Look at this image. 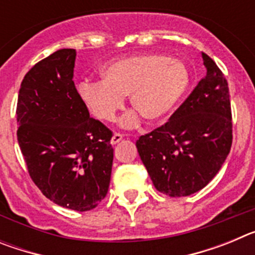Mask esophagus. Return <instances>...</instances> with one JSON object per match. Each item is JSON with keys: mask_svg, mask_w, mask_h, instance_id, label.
Instances as JSON below:
<instances>
[{"mask_svg": "<svg viewBox=\"0 0 255 255\" xmlns=\"http://www.w3.org/2000/svg\"><path fill=\"white\" fill-rule=\"evenodd\" d=\"M123 135L121 134H119V132H116V134H114V136H112L111 138V144L112 145H116L117 143H120L121 140H123Z\"/></svg>", "mask_w": 255, "mask_h": 255, "instance_id": "1", "label": "esophagus"}]
</instances>
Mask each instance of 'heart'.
Here are the masks:
<instances>
[{
	"mask_svg": "<svg viewBox=\"0 0 255 255\" xmlns=\"http://www.w3.org/2000/svg\"><path fill=\"white\" fill-rule=\"evenodd\" d=\"M103 80L84 79L78 94L97 120L112 121L125 102L135 110L121 117V126L130 129L140 121L161 123L176 108L190 85V71L182 61L161 53H139L117 58L102 67Z\"/></svg>",
	"mask_w": 255,
	"mask_h": 255,
	"instance_id": "1",
	"label": "heart"
}]
</instances>
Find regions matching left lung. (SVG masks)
I'll use <instances>...</instances> for the list:
<instances>
[{"instance_id":"1","label":"left lung","mask_w":255,"mask_h":255,"mask_svg":"<svg viewBox=\"0 0 255 255\" xmlns=\"http://www.w3.org/2000/svg\"><path fill=\"white\" fill-rule=\"evenodd\" d=\"M202 57L207 75L168 123L136 140L154 188L172 198L203 189L222 167L233 144L227 80L208 55Z\"/></svg>"}]
</instances>
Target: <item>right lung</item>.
<instances>
[{
    "label": "right lung",
    "instance_id": "right-lung-1",
    "mask_svg": "<svg viewBox=\"0 0 255 255\" xmlns=\"http://www.w3.org/2000/svg\"><path fill=\"white\" fill-rule=\"evenodd\" d=\"M76 51L62 48L22 79L17 98V141L31 180L53 203L96 208L110 186L112 131L89 116L74 84Z\"/></svg>",
    "mask_w": 255,
    "mask_h": 255
}]
</instances>
